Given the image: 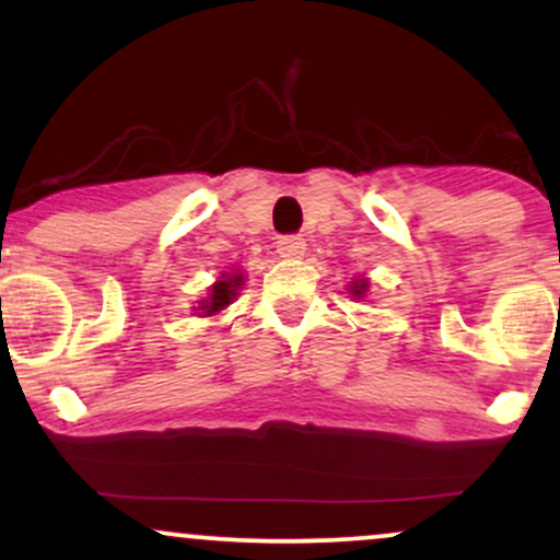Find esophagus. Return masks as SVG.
Listing matches in <instances>:
<instances>
[{
	"mask_svg": "<svg viewBox=\"0 0 560 560\" xmlns=\"http://www.w3.org/2000/svg\"><path fill=\"white\" fill-rule=\"evenodd\" d=\"M276 249H279L281 258H302L307 249V244L302 236H281V240L276 242Z\"/></svg>",
	"mask_w": 560,
	"mask_h": 560,
	"instance_id": "34e87169",
	"label": "esophagus"
}]
</instances>
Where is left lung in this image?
<instances>
[{"mask_svg": "<svg viewBox=\"0 0 560 560\" xmlns=\"http://www.w3.org/2000/svg\"><path fill=\"white\" fill-rule=\"evenodd\" d=\"M365 289H369V284H365V281H352V294H358V298H361Z\"/></svg>", "mask_w": 560, "mask_h": 560, "instance_id": "1", "label": "left lung"}]
</instances>
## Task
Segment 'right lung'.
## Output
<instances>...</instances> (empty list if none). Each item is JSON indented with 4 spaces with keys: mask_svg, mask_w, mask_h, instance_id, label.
<instances>
[{
    "mask_svg": "<svg viewBox=\"0 0 560 560\" xmlns=\"http://www.w3.org/2000/svg\"><path fill=\"white\" fill-rule=\"evenodd\" d=\"M240 281H242V276H229V279L215 281L213 292H210V300H205V305H202L205 311H208V316H210V313H218L221 307H226L229 302L234 300Z\"/></svg>",
    "mask_w": 560,
    "mask_h": 560,
    "instance_id": "1",
    "label": "right lung"
}]
</instances>
